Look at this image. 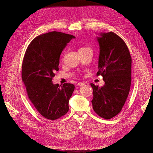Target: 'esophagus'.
Masks as SVG:
<instances>
[{"label": "esophagus", "instance_id": "1", "mask_svg": "<svg viewBox=\"0 0 153 153\" xmlns=\"http://www.w3.org/2000/svg\"><path fill=\"white\" fill-rule=\"evenodd\" d=\"M84 85H85L84 82H78L77 84V86H83Z\"/></svg>", "mask_w": 153, "mask_h": 153}]
</instances>
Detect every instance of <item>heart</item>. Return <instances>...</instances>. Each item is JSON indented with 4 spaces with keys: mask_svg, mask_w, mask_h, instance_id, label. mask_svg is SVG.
I'll return each instance as SVG.
<instances>
[{
    "mask_svg": "<svg viewBox=\"0 0 153 153\" xmlns=\"http://www.w3.org/2000/svg\"><path fill=\"white\" fill-rule=\"evenodd\" d=\"M86 48V47H82V48H80L79 50H80V49H83V48Z\"/></svg>",
    "mask_w": 153,
    "mask_h": 153,
    "instance_id": "obj_1",
    "label": "heart"
}]
</instances>
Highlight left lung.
Instances as JSON below:
<instances>
[{"mask_svg": "<svg viewBox=\"0 0 153 153\" xmlns=\"http://www.w3.org/2000/svg\"><path fill=\"white\" fill-rule=\"evenodd\" d=\"M99 70L105 85L91 84L93 89L92 107L100 117L112 118L121 112L129 94L131 83V57L126 44L113 32L101 33Z\"/></svg>", "mask_w": 153, "mask_h": 153, "instance_id": "left-lung-1", "label": "left lung"}]
</instances>
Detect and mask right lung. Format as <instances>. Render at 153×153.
Instances as JSON below:
<instances>
[{"label": "right lung", "mask_w": 153, "mask_h": 153, "mask_svg": "<svg viewBox=\"0 0 153 153\" xmlns=\"http://www.w3.org/2000/svg\"><path fill=\"white\" fill-rule=\"evenodd\" d=\"M75 37L52 31L41 34L27 47L22 62V79L28 98L45 118L56 120L67 114L75 85H54L52 78L59 70L60 55L67 43Z\"/></svg>", "instance_id": "1"}]
</instances>
